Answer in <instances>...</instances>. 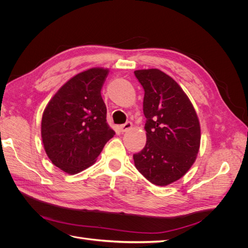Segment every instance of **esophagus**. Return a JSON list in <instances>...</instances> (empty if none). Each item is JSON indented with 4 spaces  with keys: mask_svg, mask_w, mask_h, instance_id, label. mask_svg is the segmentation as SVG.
I'll list each match as a JSON object with an SVG mask.
<instances>
[{
    "mask_svg": "<svg viewBox=\"0 0 248 248\" xmlns=\"http://www.w3.org/2000/svg\"><path fill=\"white\" fill-rule=\"evenodd\" d=\"M131 127H132V123H131V122H127V123H125V124L120 126L119 129L121 130L122 132H126V131H128V130L131 128Z\"/></svg>",
    "mask_w": 248,
    "mask_h": 248,
    "instance_id": "1",
    "label": "esophagus"
}]
</instances>
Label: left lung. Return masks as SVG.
Segmentation results:
<instances>
[{"label": "left lung", "mask_w": 248, "mask_h": 248, "mask_svg": "<svg viewBox=\"0 0 248 248\" xmlns=\"http://www.w3.org/2000/svg\"><path fill=\"white\" fill-rule=\"evenodd\" d=\"M145 90L147 142L133 154L136 168L148 181L167 186L182 178L197 159L201 126L191 101L178 82L159 69L134 71Z\"/></svg>", "instance_id": "left-lung-1"}]
</instances>
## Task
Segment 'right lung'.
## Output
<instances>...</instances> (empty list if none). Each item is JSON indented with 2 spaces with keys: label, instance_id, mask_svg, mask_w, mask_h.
<instances>
[{
  "label": "right lung",
  "instance_id": "1",
  "mask_svg": "<svg viewBox=\"0 0 248 248\" xmlns=\"http://www.w3.org/2000/svg\"><path fill=\"white\" fill-rule=\"evenodd\" d=\"M108 68L93 67L67 80L51 97L41 120L44 150L57 168L74 175L93 166L114 137L101 88Z\"/></svg>",
  "mask_w": 248,
  "mask_h": 248
}]
</instances>
